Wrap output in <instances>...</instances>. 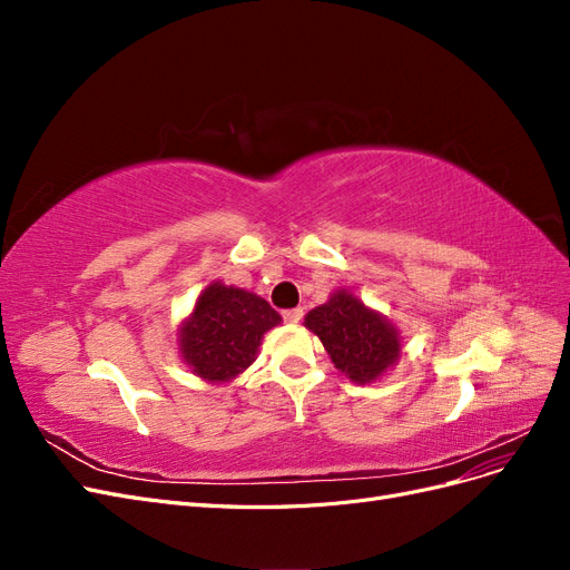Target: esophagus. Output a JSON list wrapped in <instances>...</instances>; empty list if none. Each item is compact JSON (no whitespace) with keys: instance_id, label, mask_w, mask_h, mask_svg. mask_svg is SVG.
Returning a JSON list of instances; mask_svg holds the SVG:
<instances>
[{"instance_id":"1","label":"esophagus","mask_w":570,"mask_h":570,"mask_svg":"<svg viewBox=\"0 0 570 570\" xmlns=\"http://www.w3.org/2000/svg\"><path fill=\"white\" fill-rule=\"evenodd\" d=\"M302 316H304L302 308H287V312L283 314V318H285L287 323H299Z\"/></svg>"}]
</instances>
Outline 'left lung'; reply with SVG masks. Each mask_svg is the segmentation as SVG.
I'll use <instances>...</instances> for the list:
<instances>
[{"mask_svg":"<svg viewBox=\"0 0 570 570\" xmlns=\"http://www.w3.org/2000/svg\"><path fill=\"white\" fill-rule=\"evenodd\" d=\"M304 325L318 335L335 368L356 385L381 381L400 364V327L350 289L337 287L325 304L304 316Z\"/></svg>","mask_w":570,"mask_h":570,"instance_id":"obj_1","label":"left lung"}]
</instances>
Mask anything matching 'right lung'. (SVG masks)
Returning <instances> with one entry per match:
<instances>
[{"instance_id":"obj_1","label":"right lung","mask_w":570,"mask_h":570,"mask_svg":"<svg viewBox=\"0 0 570 570\" xmlns=\"http://www.w3.org/2000/svg\"><path fill=\"white\" fill-rule=\"evenodd\" d=\"M281 323V314L264 297L212 281L178 325V352L202 381L233 383L256 361L264 335Z\"/></svg>"}]
</instances>
